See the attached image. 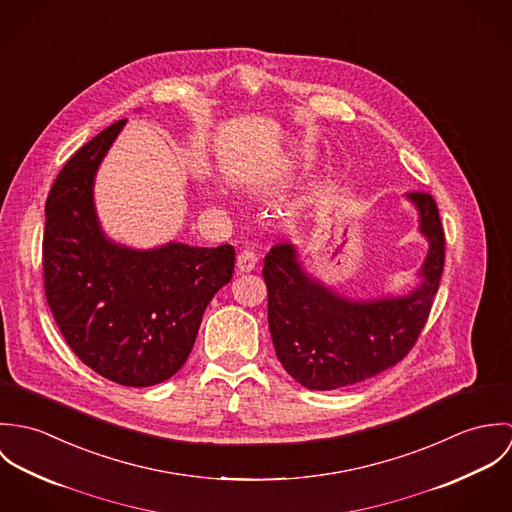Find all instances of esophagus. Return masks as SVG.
I'll list each match as a JSON object with an SVG mask.
<instances>
[{
	"instance_id": "1",
	"label": "esophagus",
	"mask_w": 512,
	"mask_h": 512,
	"mask_svg": "<svg viewBox=\"0 0 512 512\" xmlns=\"http://www.w3.org/2000/svg\"><path fill=\"white\" fill-rule=\"evenodd\" d=\"M258 266V256L252 250H242L236 258V268L244 274V272H252Z\"/></svg>"
}]
</instances>
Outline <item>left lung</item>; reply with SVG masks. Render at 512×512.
<instances>
[{"label": "left lung", "instance_id": "8db88e82", "mask_svg": "<svg viewBox=\"0 0 512 512\" xmlns=\"http://www.w3.org/2000/svg\"><path fill=\"white\" fill-rule=\"evenodd\" d=\"M408 199L418 207L430 250L422 284L404 297H341L301 270L292 244H278L264 258L270 335L280 363L301 386L335 390L363 382L416 345L443 274L445 234L432 195L408 193Z\"/></svg>", "mask_w": 512, "mask_h": 512}]
</instances>
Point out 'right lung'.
<instances>
[{
    "label": "right lung",
    "mask_w": 512,
    "mask_h": 512,
    "mask_svg": "<svg viewBox=\"0 0 512 512\" xmlns=\"http://www.w3.org/2000/svg\"><path fill=\"white\" fill-rule=\"evenodd\" d=\"M124 124L102 130L57 175L45 205L43 282L84 365L124 386H151L185 365L207 305L232 278L234 248L169 242L132 250L104 236L92 185Z\"/></svg>",
    "instance_id": "1"
}]
</instances>
